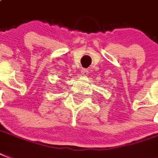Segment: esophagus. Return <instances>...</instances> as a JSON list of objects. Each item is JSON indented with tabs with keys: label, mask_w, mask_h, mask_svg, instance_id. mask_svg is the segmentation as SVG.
I'll return each mask as SVG.
<instances>
[{
	"label": "esophagus",
	"mask_w": 158,
	"mask_h": 158,
	"mask_svg": "<svg viewBox=\"0 0 158 158\" xmlns=\"http://www.w3.org/2000/svg\"><path fill=\"white\" fill-rule=\"evenodd\" d=\"M81 74L84 75V76H87L88 75V71L86 69H82L81 70Z\"/></svg>",
	"instance_id": "1"
}]
</instances>
